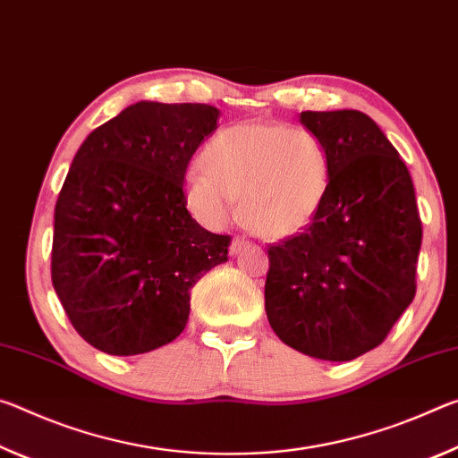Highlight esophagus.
Wrapping results in <instances>:
<instances>
[{
	"instance_id": "34e87169",
	"label": "esophagus",
	"mask_w": 458,
	"mask_h": 458,
	"mask_svg": "<svg viewBox=\"0 0 458 458\" xmlns=\"http://www.w3.org/2000/svg\"><path fill=\"white\" fill-rule=\"evenodd\" d=\"M245 247H250V242H247L245 237H235L233 242H231V253H239V251H243Z\"/></svg>"
}]
</instances>
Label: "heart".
<instances>
[{
    "label": "heart",
    "mask_w": 458,
    "mask_h": 458,
    "mask_svg": "<svg viewBox=\"0 0 458 458\" xmlns=\"http://www.w3.org/2000/svg\"><path fill=\"white\" fill-rule=\"evenodd\" d=\"M205 166L186 174V202L207 227H223L237 211L266 237L310 227L327 202L331 160L325 141L286 123L223 127L202 152Z\"/></svg>",
    "instance_id": "obj_1"
}]
</instances>
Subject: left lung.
<instances>
[{
    "mask_svg": "<svg viewBox=\"0 0 458 458\" xmlns=\"http://www.w3.org/2000/svg\"><path fill=\"white\" fill-rule=\"evenodd\" d=\"M300 122L325 141L331 186L310 227L267 247L266 314L288 347L351 361L414 300L422 221L406 164L371 117L302 111Z\"/></svg>",
    "mask_w": 458,
    "mask_h": 458,
    "instance_id": "1",
    "label": "left lung"
}]
</instances>
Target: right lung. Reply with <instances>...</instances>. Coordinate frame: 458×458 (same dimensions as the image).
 Instances as JSON below:
<instances>
[{"label": "right lung", "instance_id": "1", "mask_svg": "<svg viewBox=\"0 0 458 458\" xmlns=\"http://www.w3.org/2000/svg\"><path fill=\"white\" fill-rule=\"evenodd\" d=\"M205 103L140 101L89 133L60 189L52 286L82 339L107 355L174 341L191 290L227 261L231 235L186 208V166L216 130Z\"/></svg>", "mask_w": 458, "mask_h": 458}]
</instances>
